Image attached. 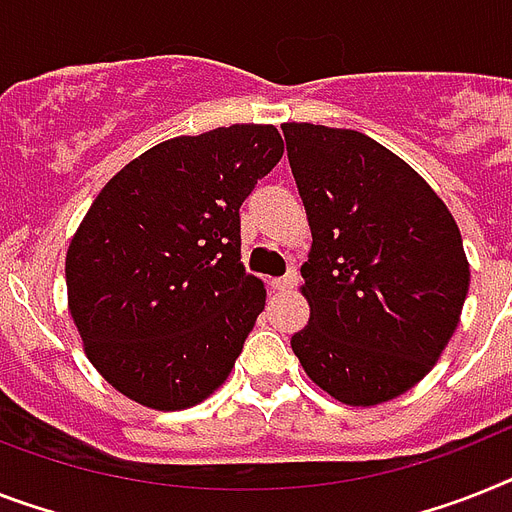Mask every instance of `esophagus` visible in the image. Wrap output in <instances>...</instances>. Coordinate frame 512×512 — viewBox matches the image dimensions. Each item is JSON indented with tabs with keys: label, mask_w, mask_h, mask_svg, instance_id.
Listing matches in <instances>:
<instances>
[{
	"label": "esophagus",
	"mask_w": 512,
	"mask_h": 512,
	"mask_svg": "<svg viewBox=\"0 0 512 512\" xmlns=\"http://www.w3.org/2000/svg\"><path fill=\"white\" fill-rule=\"evenodd\" d=\"M272 285H274V290H282V293H285V290H293V287L298 285V272H295V269H290V272H287L285 277H280V280H274Z\"/></svg>",
	"instance_id": "1"
}]
</instances>
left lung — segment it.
Returning a JSON list of instances; mask_svg holds the SVG:
<instances>
[{
	"label": "left lung",
	"mask_w": 512,
	"mask_h": 512,
	"mask_svg": "<svg viewBox=\"0 0 512 512\" xmlns=\"http://www.w3.org/2000/svg\"><path fill=\"white\" fill-rule=\"evenodd\" d=\"M282 133L314 238L301 266L311 316L293 353L340 403H387L432 371L458 327L471 282L460 230L369 135L311 122Z\"/></svg>",
	"instance_id": "8db88e82"
}]
</instances>
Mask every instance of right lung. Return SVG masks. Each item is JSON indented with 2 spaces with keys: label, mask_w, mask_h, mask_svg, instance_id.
<instances>
[{
  "label": "right lung",
  "mask_w": 512,
  "mask_h": 512,
  "mask_svg": "<svg viewBox=\"0 0 512 512\" xmlns=\"http://www.w3.org/2000/svg\"><path fill=\"white\" fill-rule=\"evenodd\" d=\"M282 151L274 125L180 135L94 198L67 248V306L125 398L183 411L230 377L266 301L240 261V206Z\"/></svg>",
  "instance_id": "right-lung-1"
}]
</instances>
